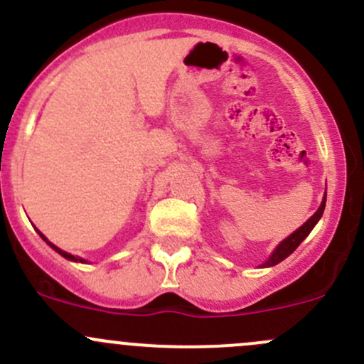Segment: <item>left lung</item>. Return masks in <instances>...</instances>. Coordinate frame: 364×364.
Here are the masks:
<instances>
[{
	"label": "left lung",
	"mask_w": 364,
	"mask_h": 364,
	"mask_svg": "<svg viewBox=\"0 0 364 364\" xmlns=\"http://www.w3.org/2000/svg\"><path fill=\"white\" fill-rule=\"evenodd\" d=\"M324 207H326V196H324V200H322V203H321L319 210H317V212L314 213V215L310 217V219L306 220V223L303 224V226L299 228V230H296L293 235H289V237H287L286 240H284V242L280 243V245L277 247L275 250H273L272 257H269V259L266 261V263H264L263 266H273V264L280 263V261L286 259V257L289 256V254H293L294 250L298 249L299 243H301L303 240H305L306 237H309L310 231L314 230V226H316L317 220L321 219L322 212H324Z\"/></svg>",
	"instance_id": "1"
}]
</instances>
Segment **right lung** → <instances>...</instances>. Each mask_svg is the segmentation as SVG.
<instances>
[{
  "mask_svg": "<svg viewBox=\"0 0 364 364\" xmlns=\"http://www.w3.org/2000/svg\"><path fill=\"white\" fill-rule=\"evenodd\" d=\"M38 233H40V231H38ZM40 237H42V238L45 240V242H47V243H48V245H50V247H52V249H54V250H55V252H59V254H61V256H63V257H66V259H70V261H82V259H80V257H75V256H71V254H68V252H65V250L58 249V247H55V245H54V243H50V242H48V240H47V238H45L42 233H40ZM82 263H84V261H82Z\"/></svg>",
  "mask_w": 364,
  "mask_h": 364,
  "instance_id": "add662e5",
  "label": "right lung"
}]
</instances>
